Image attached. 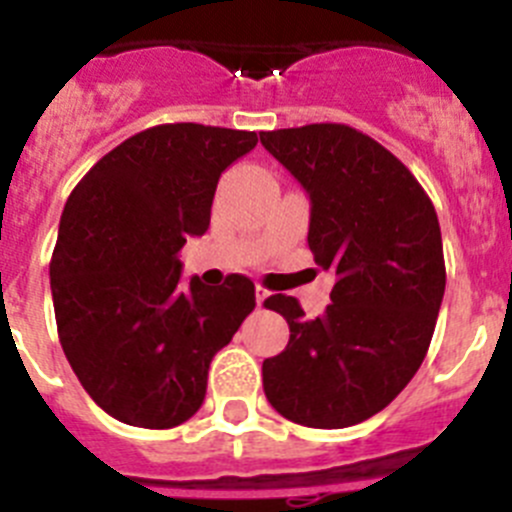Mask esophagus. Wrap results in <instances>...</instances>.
Instances as JSON below:
<instances>
[{"mask_svg":"<svg viewBox=\"0 0 512 512\" xmlns=\"http://www.w3.org/2000/svg\"><path fill=\"white\" fill-rule=\"evenodd\" d=\"M269 297H271V292H269V289H264V287H256V305H264V302L266 300H269Z\"/></svg>","mask_w":512,"mask_h":512,"instance_id":"obj_1","label":"esophagus"}]
</instances>
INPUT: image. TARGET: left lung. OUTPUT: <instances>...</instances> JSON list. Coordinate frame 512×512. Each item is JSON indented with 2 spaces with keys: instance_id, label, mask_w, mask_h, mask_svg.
I'll use <instances>...</instances> for the list:
<instances>
[{
  "instance_id": "1",
  "label": "left lung",
  "mask_w": 512,
  "mask_h": 512,
  "mask_svg": "<svg viewBox=\"0 0 512 512\" xmlns=\"http://www.w3.org/2000/svg\"><path fill=\"white\" fill-rule=\"evenodd\" d=\"M266 151L310 194L307 243L336 274L323 318L271 295L289 343L264 361L271 408L307 428L372 418L423 364L446 289L433 202L400 158L356 128L315 122L261 133Z\"/></svg>"
}]
</instances>
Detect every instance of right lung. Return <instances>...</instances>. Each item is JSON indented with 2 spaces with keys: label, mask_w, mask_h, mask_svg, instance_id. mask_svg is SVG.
I'll return each mask as SVG.
<instances>
[{
  "label": "right lung",
  "mask_w": 512,
  "mask_h": 512,
  "mask_svg": "<svg viewBox=\"0 0 512 512\" xmlns=\"http://www.w3.org/2000/svg\"><path fill=\"white\" fill-rule=\"evenodd\" d=\"M256 143L248 130L156 125L99 158L63 207L51 259L58 338L81 387L120 423L192 418L212 356L256 307L243 274L220 287L179 282V251L210 228L217 179Z\"/></svg>",
  "instance_id": "1"
}]
</instances>
